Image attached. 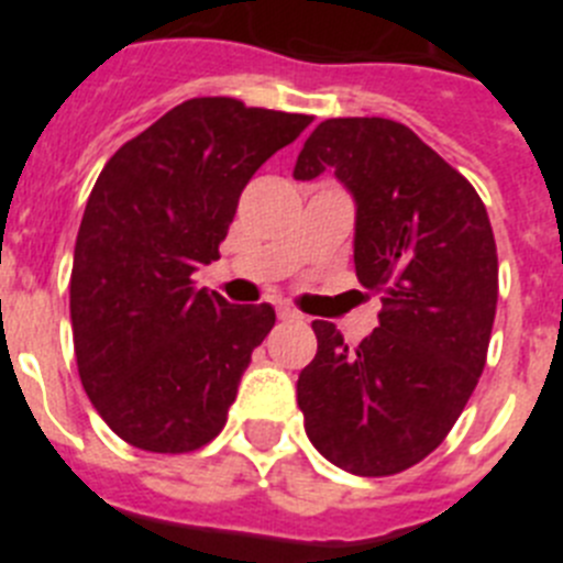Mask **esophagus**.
<instances>
[{"label": "esophagus", "instance_id": "34e87169", "mask_svg": "<svg viewBox=\"0 0 563 563\" xmlns=\"http://www.w3.org/2000/svg\"><path fill=\"white\" fill-rule=\"evenodd\" d=\"M278 318L282 321H301V312H296L292 307H278Z\"/></svg>", "mask_w": 563, "mask_h": 563}]
</instances>
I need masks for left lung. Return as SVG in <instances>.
I'll return each mask as SVG.
<instances>
[{
	"label": "left lung",
	"instance_id": "8db88e82",
	"mask_svg": "<svg viewBox=\"0 0 563 563\" xmlns=\"http://www.w3.org/2000/svg\"><path fill=\"white\" fill-rule=\"evenodd\" d=\"M324 172L355 197V273L383 310L357 346L312 321L318 352L298 375V409L332 465L391 476L449 437L485 369L499 298L494 228L476 188L397 121L318 123L292 177Z\"/></svg>",
	"mask_w": 563,
	"mask_h": 563
}]
</instances>
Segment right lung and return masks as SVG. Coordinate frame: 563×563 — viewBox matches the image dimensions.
<instances>
[{
    "label": "right lung",
    "mask_w": 563,
    "mask_h": 563,
    "mask_svg": "<svg viewBox=\"0 0 563 563\" xmlns=\"http://www.w3.org/2000/svg\"><path fill=\"white\" fill-rule=\"evenodd\" d=\"M310 114L191 98L123 143L98 174L76 239L69 318L84 391L114 434L188 454L220 434L271 305L194 287L256 168Z\"/></svg>",
    "instance_id": "add662e5"
}]
</instances>
